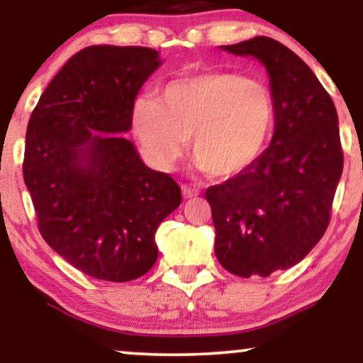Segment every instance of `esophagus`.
Returning a JSON list of instances; mask_svg holds the SVG:
<instances>
[{"instance_id":"obj_1","label":"esophagus","mask_w":363,"mask_h":363,"mask_svg":"<svg viewBox=\"0 0 363 363\" xmlns=\"http://www.w3.org/2000/svg\"><path fill=\"white\" fill-rule=\"evenodd\" d=\"M181 189H182V196H184L186 199L194 198V196H198V194H199V191H198V189H194V187H191V186H187V184L182 186Z\"/></svg>"}]
</instances>
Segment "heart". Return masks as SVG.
<instances>
[{
	"instance_id": "1",
	"label": "heart",
	"mask_w": 363,
	"mask_h": 363,
	"mask_svg": "<svg viewBox=\"0 0 363 363\" xmlns=\"http://www.w3.org/2000/svg\"><path fill=\"white\" fill-rule=\"evenodd\" d=\"M273 118V97L264 83L237 73L205 72L169 82L160 101L150 95L136 99L131 128L157 167H172L191 136L196 167L230 179L259 158Z\"/></svg>"
}]
</instances>
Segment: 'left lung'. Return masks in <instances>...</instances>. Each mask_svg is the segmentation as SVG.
Wrapping results in <instances>:
<instances>
[{"label": "left lung", "mask_w": 363, "mask_h": 363, "mask_svg": "<svg viewBox=\"0 0 363 363\" xmlns=\"http://www.w3.org/2000/svg\"><path fill=\"white\" fill-rule=\"evenodd\" d=\"M222 49L266 66L274 133L251 167L206 189L215 254L237 277H269L301 262L326 232L343 172L338 114L309 66L278 40L259 35Z\"/></svg>", "instance_id": "1"}]
</instances>
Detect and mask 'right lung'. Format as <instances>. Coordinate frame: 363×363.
Instances as JSON below:
<instances>
[{
	"label": "right lung",
	"instance_id": "right-lung-1",
	"mask_svg": "<svg viewBox=\"0 0 363 363\" xmlns=\"http://www.w3.org/2000/svg\"><path fill=\"white\" fill-rule=\"evenodd\" d=\"M158 51L90 45L40 95L27 128L23 181L39 232L91 278L131 281L155 264L157 227L181 205L169 174L148 169L131 141L136 95Z\"/></svg>",
	"mask_w": 363,
	"mask_h": 363
}]
</instances>
